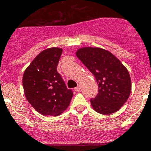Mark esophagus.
<instances>
[{
  "label": "esophagus",
  "mask_w": 151,
  "mask_h": 151,
  "mask_svg": "<svg viewBox=\"0 0 151 151\" xmlns=\"http://www.w3.org/2000/svg\"><path fill=\"white\" fill-rule=\"evenodd\" d=\"M74 91H77V92H79V91H80V85H78L77 87H76V88H74Z\"/></svg>",
  "instance_id": "obj_1"
}]
</instances>
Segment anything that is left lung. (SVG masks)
<instances>
[{
	"label": "left lung",
	"instance_id": "left-lung-1",
	"mask_svg": "<svg viewBox=\"0 0 151 151\" xmlns=\"http://www.w3.org/2000/svg\"><path fill=\"white\" fill-rule=\"evenodd\" d=\"M76 55L93 74L98 84V94L91 99L94 110L109 115L121 109L132 90L126 67L110 52L98 47L80 48Z\"/></svg>",
	"mask_w": 151,
	"mask_h": 151
}]
</instances>
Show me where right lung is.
<instances>
[{
  "label": "right lung",
  "mask_w": 151,
  "mask_h": 151,
  "mask_svg": "<svg viewBox=\"0 0 151 151\" xmlns=\"http://www.w3.org/2000/svg\"><path fill=\"white\" fill-rule=\"evenodd\" d=\"M63 50L52 47L41 52L25 69L22 77L28 102L42 115L57 116L66 110L73 96L57 66Z\"/></svg>",
  "instance_id": "add662e5"
}]
</instances>
